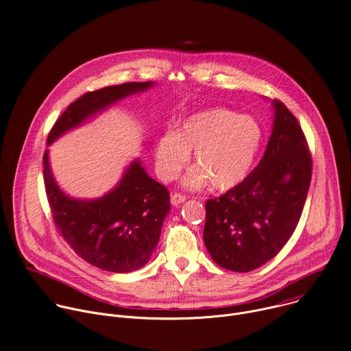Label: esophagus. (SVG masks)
<instances>
[{"mask_svg": "<svg viewBox=\"0 0 351 351\" xmlns=\"http://www.w3.org/2000/svg\"><path fill=\"white\" fill-rule=\"evenodd\" d=\"M184 199H186V197L183 195V194H180V193H172L171 194V203L173 204V206H180L182 203H184Z\"/></svg>", "mask_w": 351, "mask_h": 351, "instance_id": "1", "label": "esophagus"}]
</instances>
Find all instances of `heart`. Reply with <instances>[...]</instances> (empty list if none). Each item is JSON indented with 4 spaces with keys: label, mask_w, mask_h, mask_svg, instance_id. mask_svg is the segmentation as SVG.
Returning a JSON list of instances; mask_svg holds the SVG:
<instances>
[{
    "label": "heart",
    "mask_w": 351,
    "mask_h": 351,
    "mask_svg": "<svg viewBox=\"0 0 351 351\" xmlns=\"http://www.w3.org/2000/svg\"><path fill=\"white\" fill-rule=\"evenodd\" d=\"M263 143L260 123L248 115L218 108L186 119L178 132H165L156 145L160 176L171 180L193 152L195 167L183 183L190 189L208 182L225 191L240 184L252 171Z\"/></svg>",
    "instance_id": "1"
}]
</instances>
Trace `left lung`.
Returning <instances> with one entry per match:
<instances>
[{"label": "left lung", "instance_id": "left-lung-1", "mask_svg": "<svg viewBox=\"0 0 351 351\" xmlns=\"http://www.w3.org/2000/svg\"><path fill=\"white\" fill-rule=\"evenodd\" d=\"M274 108V129L260 164L240 184L206 202V247L229 271H253L280 252L310 189L313 160L304 132L279 99Z\"/></svg>", "mask_w": 351, "mask_h": 351}]
</instances>
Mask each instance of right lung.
<instances>
[{"mask_svg": "<svg viewBox=\"0 0 351 351\" xmlns=\"http://www.w3.org/2000/svg\"><path fill=\"white\" fill-rule=\"evenodd\" d=\"M149 86L153 82H129L87 91L57 119L48 133L47 145L95 112ZM43 165L45 194L56 228L80 258L117 274L132 272L147 264L171 210L165 186L149 178L140 162L134 161L111 193L82 202L60 190L49 171L47 152Z\"/></svg>", "mask_w": 351, "mask_h": 351, "instance_id": "add662e5", "label": "right lung"}]
</instances>
